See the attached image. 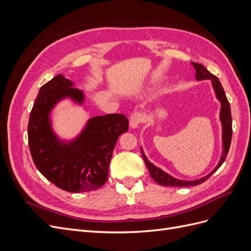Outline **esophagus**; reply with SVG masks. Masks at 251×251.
Instances as JSON below:
<instances>
[{"mask_svg": "<svg viewBox=\"0 0 251 251\" xmlns=\"http://www.w3.org/2000/svg\"><path fill=\"white\" fill-rule=\"evenodd\" d=\"M143 121V115L140 112H135L130 116V126L136 128Z\"/></svg>", "mask_w": 251, "mask_h": 251, "instance_id": "obj_1", "label": "esophagus"}]
</instances>
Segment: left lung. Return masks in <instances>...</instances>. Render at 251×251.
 <instances>
[{
	"label": "left lung",
	"mask_w": 251,
	"mask_h": 251,
	"mask_svg": "<svg viewBox=\"0 0 251 251\" xmlns=\"http://www.w3.org/2000/svg\"><path fill=\"white\" fill-rule=\"evenodd\" d=\"M192 64L196 69V78L198 80L211 79L216 95L218 97V100L221 101L222 108H221V113H220V115H221V117L220 118H221V123H222V126H223V153H222L221 159H220L218 165L216 166V169L210 174H208L207 176H205L198 180H195V181H183V180L175 179L172 176H170L169 174H166L163 171H161L160 169L156 168L154 164H151L148 160V158L146 157V155L143 154V151L141 150V155L143 157L144 162H146V165L150 172L151 177L153 178L154 181L157 182L158 184L163 185V186H179V187L181 186L182 187V186H195V185L203 183L204 181H206L211 176V175L214 174L220 168V166L223 164V162L225 161V159L227 157V154H228L229 148H230L231 136H232L231 111H230V104L228 102V100H227L221 82H220V80L217 76H215L214 74H211L203 65L198 64V63H192Z\"/></svg>",
	"instance_id": "obj_1"
}]
</instances>
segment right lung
I'll return each instance as SVG.
<instances>
[{
    "instance_id": "obj_1",
    "label": "right lung",
    "mask_w": 251,
    "mask_h": 251,
    "mask_svg": "<svg viewBox=\"0 0 251 251\" xmlns=\"http://www.w3.org/2000/svg\"><path fill=\"white\" fill-rule=\"evenodd\" d=\"M66 96L83 100L80 91L60 74L41 87L28 123L30 153L37 170L60 189L94 191L108 180L113 150L119 136L128 130V120L123 114L93 117L76 140L60 143L51 131L49 113Z\"/></svg>"
}]
</instances>
